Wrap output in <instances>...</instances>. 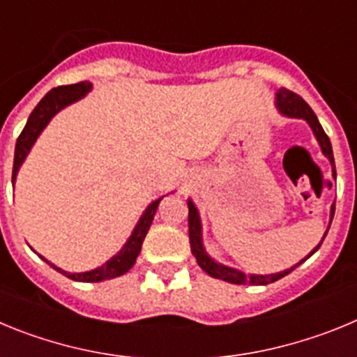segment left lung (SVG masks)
<instances>
[{
  "mask_svg": "<svg viewBox=\"0 0 357 357\" xmlns=\"http://www.w3.org/2000/svg\"><path fill=\"white\" fill-rule=\"evenodd\" d=\"M275 105H277V109H279L280 114L288 116V118L305 119V121L309 123V127H311V130H313L314 137H317L318 144H320L321 151H324V155H326L327 159L331 160V164H333V176L336 178L333 146H331L329 137H327V134L324 132V128H321L320 121H318V118L314 116L313 110H311V107H309L307 103H305L304 100L298 96V94L291 93V91L284 89V87L275 93ZM188 207H189V218H188L189 245H191V252H193V255L197 257V263L200 264V268L207 273V275L214 277V279L227 280V282H232V284H261V286H264V284H270V282H275V280L282 279V277H286L288 273H291L296 266H301L305 259H309V257H311V255H313L318 248H320V245L324 243V239H326V236H327V230H329V229L326 230V234H324L321 241L318 243L313 250H311V254H309L305 259H302L301 263H296L295 266L288 268V270H284V272L270 273V275H254V273H252V275H247V273L239 272V270H236V268H230V266H225V264L216 263V261H214L213 257L207 254L206 248H204V243H202L200 214H198V209L195 207V204L191 200H188ZM333 216H334V204H333V207H331V222H333ZM329 227H331V223H329Z\"/></svg>",
  "mask_w": 357,
  "mask_h": 357,
  "instance_id": "left-lung-1",
  "label": "left lung"
}]
</instances>
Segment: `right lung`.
<instances>
[{"mask_svg": "<svg viewBox=\"0 0 357 357\" xmlns=\"http://www.w3.org/2000/svg\"><path fill=\"white\" fill-rule=\"evenodd\" d=\"M93 89V84L91 82H78V84L73 85H61V87H55V89L50 91L46 96L37 103V107L31 110L30 118H28L26 125H24L23 132L17 137V143H15V153H14V169H12V184L15 182V176H17L19 168H21V164L24 162L26 155L30 153L31 146L37 141V137L40 135V132L46 128L50 121H52L53 116L56 112H61L64 107L71 105V103L78 102L80 98H84L85 94L89 93ZM159 200L151 202L150 206L146 207V211L143 213V216L139 218V222L135 225L134 232L128 238V241L123 245L121 250L114 255V257H110L105 264L102 266L94 268L91 272H82V273H69L64 272L62 268L55 266L50 261L46 263L50 266H53L56 272H61L62 275L69 277L73 280H78V282H100V280H109L114 279V277L123 275V273H127L132 266H134L135 259H137V255H139L141 247H143V241L148 234V229H150L151 222H153V216H155V211L159 207Z\"/></svg>", "mask_w": 357, "mask_h": 357, "instance_id": "obj_1", "label": "right lung"}]
</instances>
